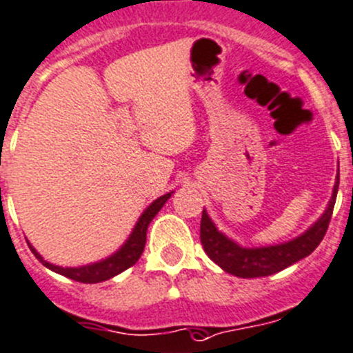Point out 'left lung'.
<instances>
[{
  "instance_id": "1",
  "label": "left lung",
  "mask_w": 353,
  "mask_h": 353,
  "mask_svg": "<svg viewBox=\"0 0 353 353\" xmlns=\"http://www.w3.org/2000/svg\"><path fill=\"white\" fill-rule=\"evenodd\" d=\"M338 184H340V172L336 176L333 196H331L326 212L309 231H305L293 241L265 246V248H243V246L236 245L234 241H231L222 232L217 231L214 222L210 221L207 212L203 210L200 224V239L203 250L219 268H222L229 274L238 276V278L250 279L276 274V272L290 268L292 263L302 260L303 256L310 255L319 246V243L323 241L327 225H330L331 215H333Z\"/></svg>"
}]
</instances>
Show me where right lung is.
Masks as SVG:
<instances>
[{
  "mask_svg": "<svg viewBox=\"0 0 353 353\" xmlns=\"http://www.w3.org/2000/svg\"><path fill=\"white\" fill-rule=\"evenodd\" d=\"M169 198H170V193L157 198V200L153 201V203L150 205L145 212H143V215L139 217L138 224H136L134 231H132V234L129 236V239L125 241V245L122 246L117 253H114V255L108 256V259L101 260V262L91 263V265H84V268H58V265H53V263L44 262V260L41 259L39 253H37L30 245H29V248H30V252H32L34 255H36L37 259H39L44 265H46L48 269H51V271L58 272V274H61V276H67V278L74 279V281L90 283V285H93V283L107 281V279H110V278H114V276L124 272L125 269L132 268V265L138 262L139 256H141V253H143V250H145L146 231H148L150 222L153 221V217L159 214V210L163 207V203H165Z\"/></svg>",
  "mask_w": 353,
  "mask_h": 353,
  "instance_id": "1",
  "label": "right lung"
}]
</instances>
